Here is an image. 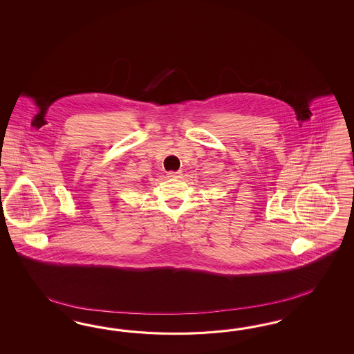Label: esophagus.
Returning <instances> with one entry per match:
<instances>
[{
  "label": "esophagus",
  "instance_id": "esophagus-1",
  "mask_svg": "<svg viewBox=\"0 0 354 354\" xmlns=\"http://www.w3.org/2000/svg\"><path fill=\"white\" fill-rule=\"evenodd\" d=\"M180 174H182L180 171H169L167 172V176L169 178H179Z\"/></svg>",
  "mask_w": 354,
  "mask_h": 354
}]
</instances>
